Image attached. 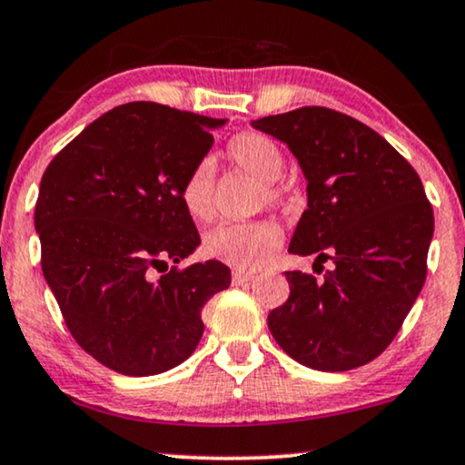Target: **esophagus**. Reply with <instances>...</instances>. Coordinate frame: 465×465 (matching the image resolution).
Instances as JSON below:
<instances>
[{
  "label": "esophagus",
  "mask_w": 465,
  "mask_h": 465,
  "mask_svg": "<svg viewBox=\"0 0 465 465\" xmlns=\"http://www.w3.org/2000/svg\"><path fill=\"white\" fill-rule=\"evenodd\" d=\"M252 280H254V273H247V271H241V269L232 271V284L234 286H243Z\"/></svg>",
  "instance_id": "34e87169"
}]
</instances>
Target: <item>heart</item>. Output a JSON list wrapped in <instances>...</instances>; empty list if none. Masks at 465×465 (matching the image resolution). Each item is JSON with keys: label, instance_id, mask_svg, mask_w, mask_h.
I'll list each match as a JSON object with an SVG mask.
<instances>
[{"label": "heart", "instance_id": "obj_1", "mask_svg": "<svg viewBox=\"0 0 465 465\" xmlns=\"http://www.w3.org/2000/svg\"><path fill=\"white\" fill-rule=\"evenodd\" d=\"M226 153L234 166L261 181L262 201L269 204L282 203L284 194L277 188L275 181L284 173V153L271 138L258 132H241L228 143ZM179 198L192 220L207 222L213 218V168L209 162H201L185 174ZM280 239V228L269 222L220 224L204 237V254L231 267L254 271L267 261Z\"/></svg>", "mask_w": 465, "mask_h": 465}]
</instances>
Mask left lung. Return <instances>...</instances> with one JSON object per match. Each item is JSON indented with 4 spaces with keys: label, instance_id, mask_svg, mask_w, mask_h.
Returning <instances> with one entry per match:
<instances>
[{
    "label": "left lung",
    "instance_id": "1",
    "mask_svg": "<svg viewBox=\"0 0 465 465\" xmlns=\"http://www.w3.org/2000/svg\"><path fill=\"white\" fill-rule=\"evenodd\" d=\"M252 128L286 143L305 174L307 209L288 252L333 262L321 282L286 271L291 297L271 310V335L318 371L370 363L425 284L433 211L417 171L378 132L324 106L269 114Z\"/></svg>",
    "mask_w": 465,
    "mask_h": 465
}]
</instances>
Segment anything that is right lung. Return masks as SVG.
Masks as SVG:
<instances>
[{
	"label": "right lung",
	"mask_w": 465,
	"mask_h": 465,
	"mask_svg": "<svg viewBox=\"0 0 465 465\" xmlns=\"http://www.w3.org/2000/svg\"><path fill=\"white\" fill-rule=\"evenodd\" d=\"M224 124L130 102L89 124L42 174V273L78 346L114 371L153 376L183 363L203 337L204 303L231 286L220 261L167 269L201 245L179 190Z\"/></svg>",
	"instance_id": "obj_1"
}]
</instances>
